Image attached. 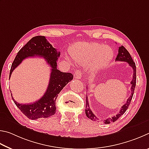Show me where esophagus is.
I'll return each mask as SVG.
<instances>
[{"label":"esophagus","mask_w":149,"mask_h":149,"mask_svg":"<svg viewBox=\"0 0 149 149\" xmlns=\"http://www.w3.org/2000/svg\"><path fill=\"white\" fill-rule=\"evenodd\" d=\"M82 76V72L80 70H77V71L74 72V77L76 79H80Z\"/></svg>","instance_id":"esophagus-1"}]
</instances>
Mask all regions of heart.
<instances>
[{"mask_svg":"<svg viewBox=\"0 0 149 149\" xmlns=\"http://www.w3.org/2000/svg\"><path fill=\"white\" fill-rule=\"evenodd\" d=\"M70 56L77 63L84 65L92 63V69L98 70L110 63L113 51L108 46L95 42H82L77 44L70 50Z\"/></svg>","mask_w":149,"mask_h":149,"instance_id":"obj_1","label":"heart"}]
</instances>
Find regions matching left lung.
<instances>
[{
	"label": "left lung",
	"mask_w": 149,
	"mask_h": 149,
	"mask_svg": "<svg viewBox=\"0 0 149 149\" xmlns=\"http://www.w3.org/2000/svg\"><path fill=\"white\" fill-rule=\"evenodd\" d=\"M115 61H125L127 62L129 65L133 69V71H134V74H133V79L130 82V84H132L131 87V95L130 96L129 98L127 100L126 103L124 104V105L122 107L119 113L117 114L116 116H113L112 118H109L104 120V123L105 124H110L111 122H114L116 121L120 117L122 114H123L125 112L128 108L130 103H131V100L133 97V95H134V92L135 90V84H136V66H135V63L133 61L131 56H130V53L128 51L124 48L123 46H120L118 48V54L117 55ZM88 99L86 95V109H85V113L86 115L87 116L88 118L92 120L93 121H97L99 120V118H97L94 114L92 113V110H91L90 108L89 103H88Z\"/></svg>",
	"instance_id": "obj_1"
}]
</instances>
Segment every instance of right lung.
Returning a JSON list of instances; mask_svg holds the SVG:
<instances>
[{"mask_svg": "<svg viewBox=\"0 0 149 149\" xmlns=\"http://www.w3.org/2000/svg\"><path fill=\"white\" fill-rule=\"evenodd\" d=\"M35 56L43 57L51 67L50 79L46 93L40 100L31 104L18 103L12 97L15 105L28 118L31 120L48 118L54 115L56 111V101L58 94L73 79L71 73L63 72L57 69V61L60 56V52H57L44 36L32 38L18 52L12 64L10 78L13 70L23 59Z\"/></svg>", "mask_w": 149, "mask_h": 149, "instance_id": "obj_1", "label": "right lung"}]
</instances>
